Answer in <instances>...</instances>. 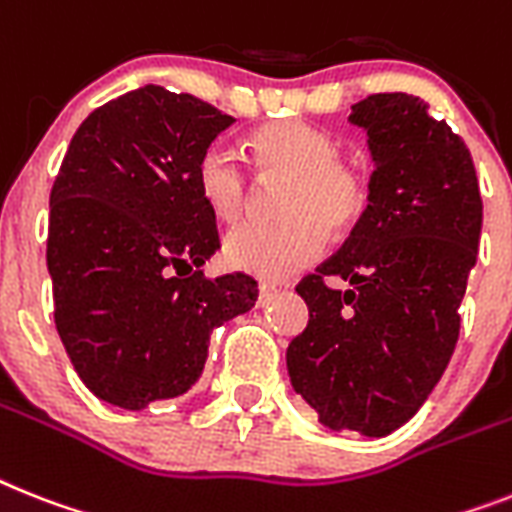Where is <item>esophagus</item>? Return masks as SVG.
Returning <instances> with one entry per match:
<instances>
[{
    "label": "esophagus",
    "instance_id": "obj_1",
    "mask_svg": "<svg viewBox=\"0 0 512 512\" xmlns=\"http://www.w3.org/2000/svg\"><path fill=\"white\" fill-rule=\"evenodd\" d=\"M277 295V287L274 285H261L259 287V306H266Z\"/></svg>",
    "mask_w": 512,
    "mask_h": 512
}]
</instances>
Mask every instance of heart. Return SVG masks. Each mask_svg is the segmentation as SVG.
<instances>
[{"mask_svg": "<svg viewBox=\"0 0 512 512\" xmlns=\"http://www.w3.org/2000/svg\"><path fill=\"white\" fill-rule=\"evenodd\" d=\"M264 175L287 177L280 196V222H243L225 238L227 264L261 280L277 282L322 259L329 230L345 232L366 214L369 170L340 156L332 133L303 120L269 122L251 135ZM196 185L219 219H238L251 196L246 159L230 143H211L196 164Z\"/></svg>", "mask_w": 512, "mask_h": 512, "instance_id": "heart-1", "label": "heart"}]
</instances>
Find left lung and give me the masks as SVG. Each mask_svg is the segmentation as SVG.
<instances>
[{"instance_id":"1","label":"left lung","mask_w":512,"mask_h":512,"mask_svg":"<svg viewBox=\"0 0 512 512\" xmlns=\"http://www.w3.org/2000/svg\"><path fill=\"white\" fill-rule=\"evenodd\" d=\"M350 122L377 164L371 201L340 251L295 287L308 324L287 345V374L324 426L384 437L424 405L453 356L481 193L471 151L424 99L371 94ZM329 276L349 287L329 288Z\"/></svg>"}]
</instances>
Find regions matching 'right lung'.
Here are the masks:
<instances>
[{"mask_svg": "<svg viewBox=\"0 0 512 512\" xmlns=\"http://www.w3.org/2000/svg\"><path fill=\"white\" fill-rule=\"evenodd\" d=\"M232 122L209 101L143 86L94 109L67 146L46 238L54 324L83 384L117 408L188 392L211 332L259 298L248 274L201 272L219 232L196 164Z\"/></svg>", "mask_w": 512, "mask_h": 512, "instance_id": "right-lung-1", "label": "right lung"}]
</instances>
